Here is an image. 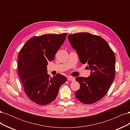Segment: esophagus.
Returning a JSON list of instances; mask_svg holds the SVG:
<instances>
[{
	"label": "esophagus",
	"instance_id": "1",
	"mask_svg": "<svg viewBox=\"0 0 130 130\" xmlns=\"http://www.w3.org/2000/svg\"><path fill=\"white\" fill-rule=\"evenodd\" d=\"M68 80L69 81H75V78L73 77H72V76H68V78H67Z\"/></svg>",
	"mask_w": 130,
	"mask_h": 130
}]
</instances>
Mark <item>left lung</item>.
Returning a JSON list of instances; mask_svg holds the SVG:
<instances>
[{
  "label": "left lung",
  "mask_w": 130,
  "mask_h": 130,
  "mask_svg": "<svg viewBox=\"0 0 130 130\" xmlns=\"http://www.w3.org/2000/svg\"><path fill=\"white\" fill-rule=\"evenodd\" d=\"M68 38L80 62L91 72L88 77H76L80 88L75 96L82 103L93 104L106 95L115 79V55L107 42L96 35L81 32L69 35Z\"/></svg>",
  "instance_id": "1"
}]
</instances>
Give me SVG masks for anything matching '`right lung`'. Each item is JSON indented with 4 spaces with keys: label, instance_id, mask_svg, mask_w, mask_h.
Instances as JSON below:
<instances>
[{
    "label": "right lung",
    "instance_id": "right-lung-1",
    "mask_svg": "<svg viewBox=\"0 0 130 130\" xmlns=\"http://www.w3.org/2000/svg\"><path fill=\"white\" fill-rule=\"evenodd\" d=\"M67 34L43 35L27 41L18 56V75L26 95L38 105H45L53 101L59 89L67 81L57 74L49 78L47 65L55 58Z\"/></svg>",
    "mask_w": 130,
    "mask_h": 130
}]
</instances>
